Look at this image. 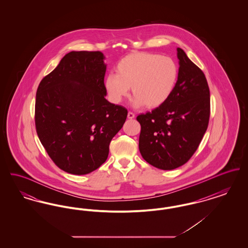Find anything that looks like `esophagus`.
Returning <instances> with one entry per match:
<instances>
[{"mask_svg": "<svg viewBox=\"0 0 248 248\" xmlns=\"http://www.w3.org/2000/svg\"><path fill=\"white\" fill-rule=\"evenodd\" d=\"M127 118L128 119H134L135 118V114L133 113V112H131L129 111L128 113H127Z\"/></svg>", "mask_w": 248, "mask_h": 248, "instance_id": "1", "label": "esophagus"}]
</instances>
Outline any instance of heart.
I'll return each mask as SVG.
<instances>
[{
    "label": "heart",
    "instance_id": "heart-1",
    "mask_svg": "<svg viewBox=\"0 0 248 248\" xmlns=\"http://www.w3.org/2000/svg\"><path fill=\"white\" fill-rule=\"evenodd\" d=\"M116 74L105 77L104 85L109 99L118 104L129 94L133 104L154 108L162 106L173 93L177 80V64L167 57L137 52L124 57L115 67Z\"/></svg>",
    "mask_w": 248,
    "mask_h": 248
}]
</instances>
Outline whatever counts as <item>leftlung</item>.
<instances>
[{
    "instance_id": "obj_1",
    "label": "left lung",
    "mask_w": 248,
    "mask_h": 248,
    "mask_svg": "<svg viewBox=\"0 0 248 248\" xmlns=\"http://www.w3.org/2000/svg\"><path fill=\"white\" fill-rule=\"evenodd\" d=\"M177 81L168 100L137 117L141 125L140 152L159 169L184 165L196 152L207 129L210 92L203 72L177 48Z\"/></svg>"
}]
</instances>
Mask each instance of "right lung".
<instances>
[{
	"mask_svg": "<svg viewBox=\"0 0 248 248\" xmlns=\"http://www.w3.org/2000/svg\"><path fill=\"white\" fill-rule=\"evenodd\" d=\"M104 59L99 51H71L37 89L39 140L53 162L73 175L105 163L109 143L127 117L125 108L105 97Z\"/></svg>",
	"mask_w": 248,
	"mask_h": 248,
	"instance_id": "1",
	"label": "right lung"
}]
</instances>
